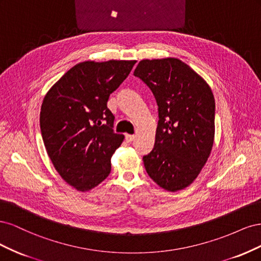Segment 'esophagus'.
<instances>
[{"label":"esophagus","instance_id":"1","mask_svg":"<svg viewBox=\"0 0 261 261\" xmlns=\"http://www.w3.org/2000/svg\"><path fill=\"white\" fill-rule=\"evenodd\" d=\"M134 138H135V136L134 135H125V140H126V143H132V141L134 140Z\"/></svg>","mask_w":261,"mask_h":261}]
</instances>
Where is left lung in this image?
Wrapping results in <instances>:
<instances>
[{"instance_id":"obj_1","label":"left lung","mask_w":261,"mask_h":261,"mask_svg":"<svg viewBox=\"0 0 261 261\" xmlns=\"http://www.w3.org/2000/svg\"><path fill=\"white\" fill-rule=\"evenodd\" d=\"M150 89L159 122L154 147L144 155L150 178L168 192L191 185L211 153L215 97L203 78L174 58L143 60L134 72Z\"/></svg>"}]
</instances>
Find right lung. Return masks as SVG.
<instances>
[{"instance_id":"add662e5","label":"right lung","mask_w":261,"mask_h":261,"mask_svg":"<svg viewBox=\"0 0 261 261\" xmlns=\"http://www.w3.org/2000/svg\"><path fill=\"white\" fill-rule=\"evenodd\" d=\"M135 63H78L45 94L40 112L44 147L61 177L77 191H90L111 172V156L124 135L113 132L114 115L107 103Z\"/></svg>"}]
</instances>
